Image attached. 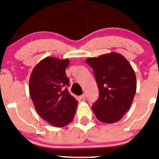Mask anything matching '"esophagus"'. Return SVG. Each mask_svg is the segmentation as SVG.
Listing matches in <instances>:
<instances>
[{
	"instance_id": "1",
	"label": "esophagus",
	"mask_w": 159,
	"mask_h": 159,
	"mask_svg": "<svg viewBox=\"0 0 159 159\" xmlns=\"http://www.w3.org/2000/svg\"><path fill=\"white\" fill-rule=\"evenodd\" d=\"M80 98H81V99H82L83 100V101H84V100L86 99V95L84 93V94H82L81 96H80Z\"/></svg>"
}]
</instances>
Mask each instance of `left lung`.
Returning <instances> with one entry per match:
<instances>
[{
    "label": "left lung",
    "instance_id": "obj_1",
    "mask_svg": "<svg viewBox=\"0 0 159 159\" xmlns=\"http://www.w3.org/2000/svg\"><path fill=\"white\" fill-rule=\"evenodd\" d=\"M86 62L93 69L99 92L93 105L99 121L112 123L129 111L136 93V76L132 66L117 53L90 57Z\"/></svg>",
    "mask_w": 159,
    "mask_h": 159
}]
</instances>
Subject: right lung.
<instances>
[{"mask_svg": "<svg viewBox=\"0 0 159 159\" xmlns=\"http://www.w3.org/2000/svg\"><path fill=\"white\" fill-rule=\"evenodd\" d=\"M69 60L46 57L33 70L29 82L31 99L39 115L50 125L63 127L73 120L77 100L68 91L66 69Z\"/></svg>", "mask_w": 159, "mask_h": 159, "instance_id": "obj_1", "label": "right lung"}]
</instances>
